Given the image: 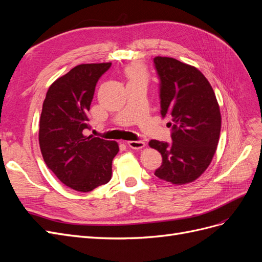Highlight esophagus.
<instances>
[{"instance_id": "1", "label": "esophagus", "mask_w": 262, "mask_h": 262, "mask_svg": "<svg viewBox=\"0 0 262 262\" xmlns=\"http://www.w3.org/2000/svg\"><path fill=\"white\" fill-rule=\"evenodd\" d=\"M126 144H128L131 148L140 149V148L145 146V142L142 141V140H138V141H128V142H126Z\"/></svg>"}]
</instances>
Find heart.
Listing matches in <instances>:
<instances>
[{
	"label": "heart",
	"instance_id": "obj_1",
	"mask_svg": "<svg viewBox=\"0 0 262 262\" xmlns=\"http://www.w3.org/2000/svg\"><path fill=\"white\" fill-rule=\"evenodd\" d=\"M126 75L130 78V81H146L147 73L143 66L141 64H132L126 69Z\"/></svg>",
	"mask_w": 262,
	"mask_h": 262
}]
</instances>
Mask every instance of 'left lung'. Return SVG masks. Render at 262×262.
Wrapping results in <instances>:
<instances>
[{"instance_id":"8db88e82","label":"left lung","mask_w":262,"mask_h":262,"mask_svg":"<svg viewBox=\"0 0 262 262\" xmlns=\"http://www.w3.org/2000/svg\"><path fill=\"white\" fill-rule=\"evenodd\" d=\"M153 61L160 80L161 115L170 119L167 125L172 141H149V146L163 157L154 173L171 184H188L208 168L215 153L220 107L212 86L199 70L172 58L156 57Z\"/></svg>"}]
</instances>
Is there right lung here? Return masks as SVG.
<instances>
[{"label":"right lung","mask_w":262,"mask_h":262,"mask_svg":"<svg viewBox=\"0 0 262 262\" xmlns=\"http://www.w3.org/2000/svg\"><path fill=\"white\" fill-rule=\"evenodd\" d=\"M112 63L80 64L59 77L46 95L39 122V144L48 168L66 186L89 192L112 178L119 152L115 141L84 136L95 87Z\"/></svg>","instance_id":"right-lung-1"}]
</instances>
